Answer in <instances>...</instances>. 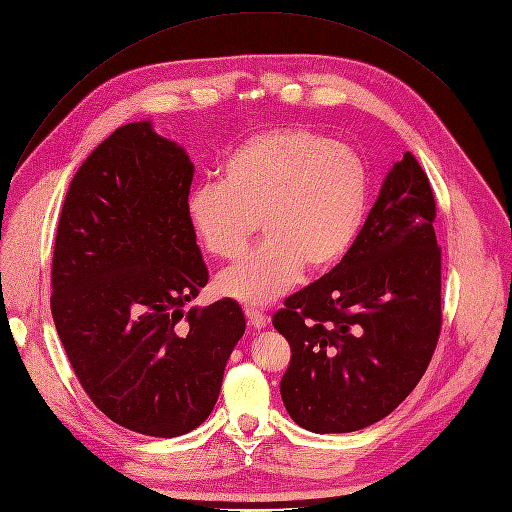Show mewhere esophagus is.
I'll list each match as a JSON object with an SVG mask.
<instances>
[{
  "label": "esophagus",
  "mask_w": 512,
  "mask_h": 512,
  "mask_svg": "<svg viewBox=\"0 0 512 512\" xmlns=\"http://www.w3.org/2000/svg\"><path fill=\"white\" fill-rule=\"evenodd\" d=\"M245 314H247L249 322L253 324L255 329H265V327H267L269 318H267L263 312H259V310H255V308H247V310H245Z\"/></svg>",
  "instance_id": "obj_1"
}]
</instances>
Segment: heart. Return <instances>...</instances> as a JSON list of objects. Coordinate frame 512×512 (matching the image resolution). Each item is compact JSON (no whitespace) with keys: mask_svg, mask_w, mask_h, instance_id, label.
<instances>
[{"mask_svg":"<svg viewBox=\"0 0 512 512\" xmlns=\"http://www.w3.org/2000/svg\"><path fill=\"white\" fill-rule=\"evenodd\" d=\"M367 171L351 149L286 126L249 136L202 183L185 218L206 253L235 259L259 228L265 241L216 277V292L267 306L308 273L333 269L353 247L367 216Z\"/></svg>","mask_w":512,"mask_h":512,"instance_id":"obj_1","label":"heart"}]
</instances>
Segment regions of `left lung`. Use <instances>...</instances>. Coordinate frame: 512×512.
Returning a JSON list of instances; mask_svg holds the SVG:
<instances>
[{"mask_svg":"<svg viewBox=\"0 0 512 512\" xmlns=\"http://www.w3.org/2000/svg\"><path fill=\"white\" fill-rule=\"evenodd\" d=\"M433 222L429 177L404 153L341 263L273 316L292 347L282 400L302 429H365L423 378L441 331Z\"/></svg>","mask_w":512,"mask_h":512,"instance_id":"1","label":"left lung"}]
</instances>
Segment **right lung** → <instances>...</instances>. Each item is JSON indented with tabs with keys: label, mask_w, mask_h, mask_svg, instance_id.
I'll return each instance as SVG.
<instances>
[{
	"label": "right lung",
	"mask_w": 512,
	"mask_h": 512,
	"mask_svg": "<svg viewBox=\"0 0 512 512\" xmlns=\"http://www.w3.org/2000/svg\"><path fill=\"white\" fill-rule=\"evenodd\" d=\"M194 163L149 120L112 132L61 210L51 310L87 396L120 427L177 437L210 416L245 333L230 300L183 306L208 284L185 218Z\"/></svg>",
	"instance_id": "add662e5"
}]
</instances>
